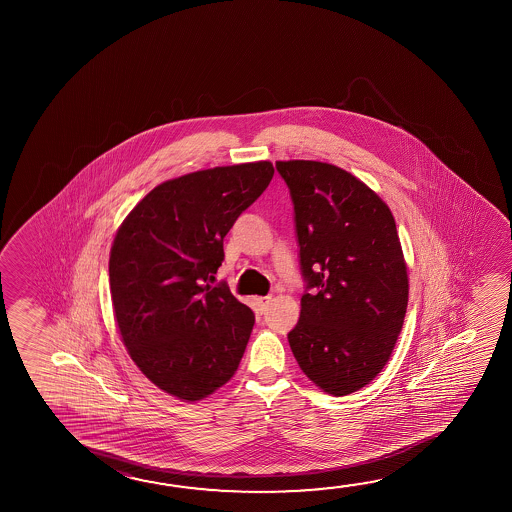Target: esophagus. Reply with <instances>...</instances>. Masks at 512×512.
<instances>
[{"label":"esophagus","mask_w":512,"mask_h":512,"mask_svg":"<svg viewBox=\"0 0 512 512\" xmlns=\"http://www.w3.org/2000/svg\"><path fill=\"white\" fill-rule=\"evenodd\" d=\"M269 303H271V296H260V298L255 300V305H257V310H259L260 314L268 310Z\"/></svg>","instance_id":"obj_1"}]
</instances>
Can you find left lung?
<instances>
[{
    "label": "left lung",
    "mask_w": 512,
    "mask_h": 512,
    "mask_svg": "<svg viewBox=\"0 0 512 512\" xmlns=\"http://www.w3.org/2000/svg\"><path fill=\"white\" fill-rule=\"evenodd\" d=\"M277 171L293 200L305 280L287 339L316 386L355 393L389 361L409 302L393 214L368 185L327 162L287 160Z\"/></svg>",
    "instance_id": "1"
}]
</instances>
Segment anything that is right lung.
<instances>
[{"label":"right lung","mask_w":512,"mask_h":512,"mask_svg":"<svg viewBox=\"0 0 512 512\" xmlns=\"http://www.w3.org/2000/svg\"><path fill=\"white\" fill-rule=\"evenodd\" d=\"M268 160L203 169L157 185L119 227L109 277L119 334L137 368L185 402L234 377L252 309L212 285L235 219L266 191Z\"/></svg>","instance_id":"obj_1"}]
</instances>
